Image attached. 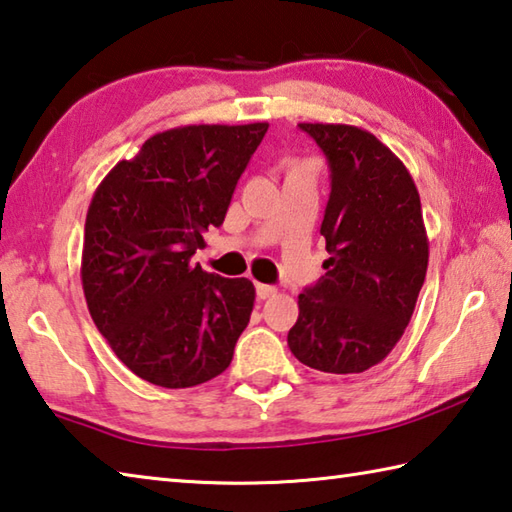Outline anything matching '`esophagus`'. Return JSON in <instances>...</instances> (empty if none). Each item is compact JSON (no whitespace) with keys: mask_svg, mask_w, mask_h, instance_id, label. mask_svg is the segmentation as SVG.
Here are the masks:
<instances>
[{"mask_svg":"<svg viewBox=\"0 0 512 512\" xmlns=\"http://www.w3.org/2000/svg\"><path fill=\"white\" fill-rule=\"evenodd\" d=\"M257 297L259 300H268V297H275L277 295V288L275 286H268V284H257Z\"/></svg>","mask_w":512,"mask_h":512,"instance_id":"1","label":"esophagus"}]
</instances>
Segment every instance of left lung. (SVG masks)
<instances>
[{"label": "left lung", "instance_id": "left-lung-1", "mask_svg": "<svg viewBox=\"0 0 512 512\" xmlns=\"http://www.w3.org/2000/svg\"><path fill=\"white\" fill-rule=\"evenodd\" d=\"M331 167L322 280L297 297L288 347L306 367L360 374L403 338L430 257L421 197L403 161L367 129L300 123Z\"/></svg>", "mask_w": 512, "mask_h": 512}]
</instances>
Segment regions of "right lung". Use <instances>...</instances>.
<instances>
[{
	"label": "right lung",
	"mask_w": 512,
	"mask_h": 512,
	"mask_svg": "<svg viewBox=\"0 0 512 512\" xmlns=\"http://www.w3.org/2000/svg\"><path fill=\"white\" fill-rule=\"evenodd\" d=\"M268 123L185 125L118 161L87 210L82 291L98 331L147 383L183 389L226 371L255 304L246 277L190 264L224 224Z\"/></svg>",
	"instance_id": "obj_1"
}]
</instances>
